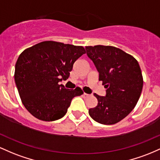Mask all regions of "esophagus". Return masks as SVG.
<instances>
[{
    "mask_svg": "<svg viewBox=\"0 0 160 160\" xmlns=\"http://www.w3.org/2000/svg\"><path fill=\"white\" fill-rule=\"evenodd\" d=\"M83 96H84V98H88V97L89 96V94H87V93H84Z\"/></svg>",
    "mask_w": 160,
    "mask_h": 160,
    "instance_id": "esophagus-1",
    "label": "esophagus"
}]
</instances>
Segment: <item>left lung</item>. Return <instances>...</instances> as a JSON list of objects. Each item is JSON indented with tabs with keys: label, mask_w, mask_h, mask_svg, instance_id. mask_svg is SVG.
I'll return each instance as SVG.
<instances>
[{
	"label": "left lung",
	"mask_w": 160,
	"mask_h": 160,
	"mask_svg": "<svg viewBox=\"0 0 160 160\" xmlns=\"http://www.w3.org/2000/svg\"><path fill=\"white\" fill-rule=\"evenodd\" d=\"M88 57L99 72V81L107 88L106 97L94 94L98 105L89 109L90 116L103 125H113L133 110L143 88L138 62L132 55L112 46H86Z\"/></svg>",
	"instance_id": "left-lung-1"
}]
</instances>
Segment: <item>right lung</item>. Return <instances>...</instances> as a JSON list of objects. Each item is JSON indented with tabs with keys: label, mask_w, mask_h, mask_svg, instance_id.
<instances>
[{
	"label": "right lung",
	"mask_w": 160,
	"mask_h": 160,
	"mask_svg": "<svg viewBox=\"0 0 160 160\" xmlns=\"http://www.w3.org/2000/svg\"><path fill=\"white\" fill-rule=\"evenodd\" d=\"M85 53L82 46L45 41L23 51L16 62L14 79L22 103L37 119L45 122L61 119L72 99L83 91L66 89L74 62Z\"/></svg>",
	"instance_id": "right-lung-1"
}]
</instances>
